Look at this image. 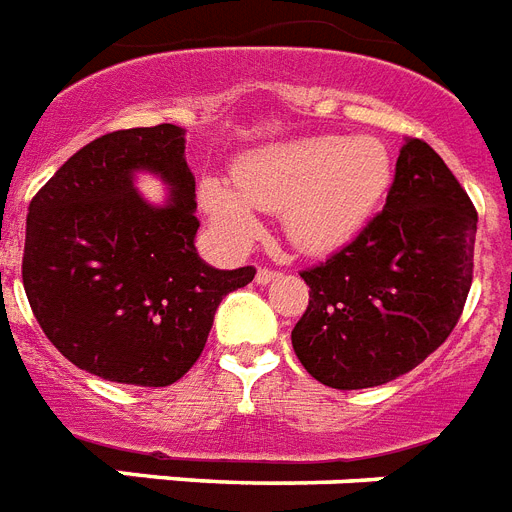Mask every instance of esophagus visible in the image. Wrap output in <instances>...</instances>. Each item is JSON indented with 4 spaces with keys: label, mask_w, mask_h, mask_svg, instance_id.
Here are the masks:
<instances>
[{
    "label": "esophagus",
    "mask_w": 512,
    "mask_h": 512,
    "mask_svg": "<svg viewBox=\"0 0 512 512\" xmlns=\"http://www.w3.org/2000/svg\"><path fill=\"white\" fill-rule=\"evenodd\" d=\"M277 277V272H272V269H267V267H259V272H256V282H259V285H269V282L275 280Z\"/></svg>",
    "instance_id": "1"
}]
</instances>
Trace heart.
I'll list each match as a JSON object with an SVG mask.
<instances>
[{"instance_id": "1", "label": "heart", "mask_w": 512, "mask_h": 512, "mask_svg": "<svg viewBox=\"0 0 512 512\" xmlns=\"http://www.w3.org/2000/svg\"><path fill=\"white\" fill-rule=\"evenodd\" d=\"M235 187L200 182V206L230 251L261 235L256 214H280L282 235L309 256H325L365 230L394 182V158L378 137L312 134L277 142L235 163Z\"/></svg>"}]
</instances>
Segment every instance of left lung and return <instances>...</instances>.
I'll list each match as a JSON object with an SVG mask.
<instances>
[{
	"instance_id": "8db88e82",
	"label": "left lung",
	"mask_w": 512,
	"mask_h": 512,
	"mask_svg": "<svg viewBox=\"0 0 512 512\" xmlns=\"http://www.w3.org/2000/svg\"><path fill=\"white\" fill-rule=\"evenodd\" d=\"M476 208L441 155L404 140L394 185L354 243L301 272L309 306L290 341L341 391L383 386L447 341L473 280Z\"/></svg>"
}]
</instances>
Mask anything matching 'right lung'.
<instances>
[{"label":"right lung","instance_id":"add662e5","mask_svg":"<svg viewBox=\"0 0 512 512\" xmlns=\"http://www.w3.org/2000/svg\"><path fill=\"white\" fill-rule=\"evenodd\" d=\"M185 142L174 124L97 137L28 206V304L52 346L97 378L177 383L198 362L222 298L256 275L198 256ZM140 173L167 185L161 204L136 190Z\"/></svg>","mask_w":512,"mask_h":512}]
</instances>
